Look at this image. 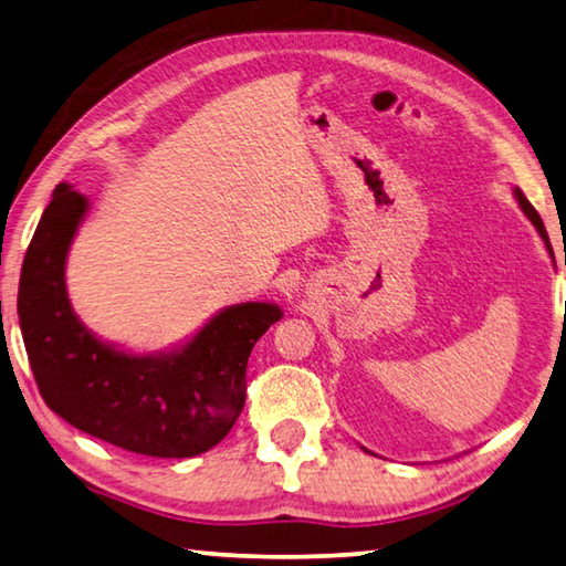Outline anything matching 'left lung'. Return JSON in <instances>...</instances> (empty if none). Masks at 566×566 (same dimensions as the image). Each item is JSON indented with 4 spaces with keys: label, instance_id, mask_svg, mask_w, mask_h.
<instances>
[{
    "label": "left lung",
    "instance_id": "obj_1",
    "mask_svg": "<svg viewBox=\"0 0 566 566\" xmlns=\"http://www.w3.org/2000/svg\"><path fill=\"white\" fill-rule=\"evenodd\" d=\"M515 196H517V203H520V208H523V213L530 218V220H533V226L537 228V232H539V238L542 240H545V245H547V250H549V254H552V245H549V238H547V230H545V223H542V218H539V213H537V210L533 208V203H530L527 201V198L523 196V191H520V188H517V191H515ZM552 258H555V254H552Z\"/></svg>",
    "mask_w": 566,
    "mask_h": 566
}]
</instances>
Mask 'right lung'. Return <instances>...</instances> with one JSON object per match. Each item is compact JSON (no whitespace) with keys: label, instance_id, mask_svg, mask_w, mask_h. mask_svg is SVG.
I'll return each mask as SVG.
<instances>
[{"label":"right lung","instance_id":"obj_1","mask_svg":"<svg viewBox=\"0 0 566 566\" xmlns=\"http://www.w3.org/2000/svg\"><path fill=\"white\" fill-rule=\"evenodd\" d=\"M85 210V196L55 186L21 268L19 324L43 402L75 429L125 451L198 457L238 422L248 358L282 308L230 306L184 348L161 356L107 346L77 321L65 292V254Z\"/></svg>","mask_w":566,"mask_h":566}]
</instances>
